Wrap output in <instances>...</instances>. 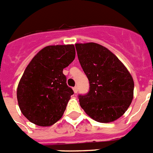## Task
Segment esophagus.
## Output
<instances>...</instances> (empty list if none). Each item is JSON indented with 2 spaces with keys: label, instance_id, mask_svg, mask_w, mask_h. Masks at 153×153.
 Listing matches in <instances>:
<instances>
[{
  "label": "esophagus",
  "instance_id": "obj_1",
  "mask_svg": "<svg viewBox=\"0 0 153 153\" xmlns=\"http://www.w3.org/2000/svg\"><path fill=\"white\" fill-rule=\"evenodd\" d=\"M73 90H74V93H77V92H78V87L74 86V88H73Z\"/></svg>",
  "mask_w": 153,
  "mask_h": 153
}]
</instances>
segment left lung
Returning a JSON list of instances; mask_svg holds the SVG:
<instances>
[{"mask_svg":"<svg viewBox=\"0 0 153 153\" xmlns=\"http://www.w3.org/2000/svg\"><path fill=\"white\" fill-rule=\"evenodd\" d=\"M75 48L89 82L88 92L79 95L81 107L98 122L117 120L131 103V75L112 52L98 43H77Z\"/></svg>","mask_w":153,"mask_h":153,"instance_id":"obj_1","label":"left lung"}]
</instances>
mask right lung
Segmentation results:
<instances>
[{
  "label": "right lung",
  "mask_w": 153,
  "mask_h": 153,
  "mask_svg": "<svg viewBox=\"0 0 153 153\" xmlns=\"http://www.w3.org/2000/svg\"><path fill=\"white\" fill-rule=\"evenodd\" d=\"M75 57L74 45L48 46L33 57L19 82L17 99L25 117L39 126H51L63 116L72 88L63 69Z\"/></svg>",
  "instance_id": "obj_1"
}]
</instances>
